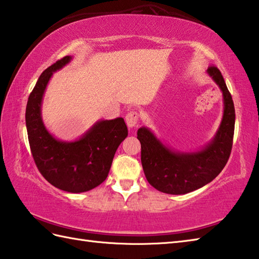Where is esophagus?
<instances>
[{"mask_svg": "<svg viewBox=\"0 0 259 259\" xmlns=\"http://www.w3.org/2000/svg\"><path fill=\"white\" fill-rule=\"evenodd\" d=\"M138 118L139 114L137 111H130L128 114L125 115V122L129 128H134L138 123Z\"/></svg>", "mask_w": 259, "mask_h": 259, "instance_id": "esophagus-1", "label": "esophagus"}]
</instances>
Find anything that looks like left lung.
<instances>
[{
	"label": "left lung",
	"instance_id": "1",
	"mask_svg": "<svg viewBox=\"0 0 259 259\" xmlns=\"http://www.w3.org/2000/svg\"><path fill=\"white\" fill-rule=\"evenodd\" d=\"M223 93V118L213 138L194 151H178L158 138L147 126L138 129L141 163L146 178L153 188L169 195H184L199 189L221 174L230 156L235 129L232 96L217 68L207 69Z\"/></svg>",
	"mask_w": 259,
	"mask_h": 259
}]
</instances>
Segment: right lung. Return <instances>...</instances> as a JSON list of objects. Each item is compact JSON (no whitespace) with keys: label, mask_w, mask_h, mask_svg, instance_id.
<instances>
[{"label":"right lung","mask_w":259,"mask_h":259,"mask_svg":"<svg viewBox=\"0 0 259 259\" xmlns=\"http://www.w3.org/2000/svg\"><path fill=\"white\" fill-rule=\"evenodd\" d=\"M72 61L64 57L42 72L26 104L25 122L33 159L43 177L57 188L80 194L107 179L114 153L126 136L123 118L101 119L79 138H56L42 119L43 97L54 72Z\"/></svg>","instance_id":"1"}]
</instances>
